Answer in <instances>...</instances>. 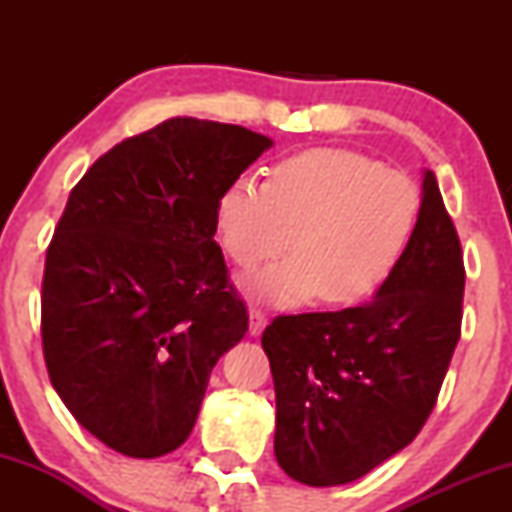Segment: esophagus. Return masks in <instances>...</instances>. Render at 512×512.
Returning <instances> with one entry per match:
<instances>
[{"mask_svg":"<svg viewBox=\"0 0 512 512\" xmlns=\"http://www.w3.org/2000/svg\"><path fill=\"white\" fill-rule=\"evenodd\" d=\"M248 315H250V334L252 337H260L264 325H267V317H264L262 310H257V308H250Z\"/></svg>","mask_w":512,"mask_h":512,"instance_id":"34e87169","label":"esophagus"}]
</instances>
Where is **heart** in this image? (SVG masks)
I'll return each mask as SVG.
<instances>
[{
    "label": "heart",
    "instance_id": "b5f03b06",
    "mask_svg": "<svg viewBox=\"0 0 512 512\" xmlns=\"http://www.w3.org/2000/svg\"><path fill=\"white\" fill-rule=\"evenodd\" d=\"M419 214V187L407 175L358 151L317 146L274 163L269 182L233 180L219 197L216 226L240 267L289 243L293 255L243 276L257 301L296 305L320 293L325 303H354L395 272Z\"/></svg>",
    "mask_w": 512,
    "mask_h": 512
}]
</instances>
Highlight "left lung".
Listing matches in <instances>:
<instances>
[{
    "label": "left lung",
    "mask_w": 512,
    "mask_h": 512,
    "mask_svg": "<svg viewBox=\"0 0 512 512\" xmlns=\"http://www.w3.org/2000/svg\"><path fill=\"white\" fill-rule=\"evenodd\" d=\"M462 248L433 170L407 252L373 301L281 315L262 334L276 392L274 455L291 479L339 486L407 448L460 339Z\"/></svg>",
    "instance_id": "obj_1"
}]
</instances>
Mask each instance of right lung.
<instances>
[{"label":"right lung","mask_w":512,"mask_h":512,"mask_svg":"<svg viewBox=\"0 0 512 512\" xmlns=\"http://www.w3.org/2000/svg\"><path fill=\"white\" fill-rule=\"evenodd\" d=\"M272 146L170 117L113 146L69 195L45 257L43 354L57 395L108 448L142 460L180 448L211 368L248 332L216 207Z\"/></svg>","instance_id":"obj_1"}]
</instances>
